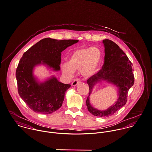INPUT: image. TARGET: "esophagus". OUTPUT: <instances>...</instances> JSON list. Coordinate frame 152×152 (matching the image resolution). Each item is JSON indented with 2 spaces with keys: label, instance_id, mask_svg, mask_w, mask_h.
Returning a JSON list of instances; mask_svg holds the SVG:
<instances>
[{
  "label": "esophagus",
  "instance_id": "obj_1",
  "mask_svg": "<svg viewBox=\"0 0 152 152\" xmlns=\"http://www.w3.org/2000/svg\"><path fill=\"white\" fill-rule=\"evenodd\" d=\"M80 83H81V81H80V80L79 79H75L74 81H72V84H71V86H72V87H75V86H77L78 84H80Z\"/></svg>",
  "mask_w": 152,
  "mask_h": 152
}]
</instances>
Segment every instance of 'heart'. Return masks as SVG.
Listing matches in <instances>:
<instances>
[{"instance_id": "b5f03b06", "label": "heart", "mask_w": 152, "mask_h": 152, "mask_svg": "<svg viewBox=\"0 0 152 152\" xmlns=\"http://www.w3.org/2000/svg\"><path fill=\"white\" fill-rule=\"evenodd\" d=\"M102 60V52L97 47H81L73 51L67 62L62 65L63 72L72 75L74 72L80 70L85 77L94 75L98 71Z\"/></svg>"}]
</instances>
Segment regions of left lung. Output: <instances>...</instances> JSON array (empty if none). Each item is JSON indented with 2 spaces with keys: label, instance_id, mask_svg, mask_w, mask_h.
I'll use <instances>...</instances> for the list:
<instances>
[{
  "label": "left lung",
  "instance_id": "8db88e82",
  "mask_svg": "<svg viewBox=\"0 0 152 152\" xmlns=\"http://www.w3.org/2000/svg\"><path fill=\"white\" fill-rule=\"evenodd\" d=\"M105 48L104 63L98 73L87 80L89 95L86 104L88 111L94 116L108 117L122 108L127 102L129 89L134 84L133 65L122 49L113 42L105 39L102 41ZM102 81L113 84L118 88V97L113 105L107 110L101 111L95 109L90 104L89 96L94 87Z\"/></svg>",
  "mask_w": 152,
  "mask_h": 152
}]
</instances>
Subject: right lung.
Instances as JSON below:
<instances>
[{"label":"right lung","instance_id":"obj_1","mask_svg":"<svg viewBox=\"0 0 152 152\" xmlns=\"http://www.w3.org/2000/svg\"><path fill=\"white\" fill-rule=\"evenodd\" d=\"M78 42V40L45 38L23 54L16 71L18 92L34 112L50 114L60 108L65 92L71 87L60 83L54 75L39 81L34 75V68L43 65L53 71H59L61 52Z\"/></svg>","mask_w":152,"mask_h":152}]
</instances>
